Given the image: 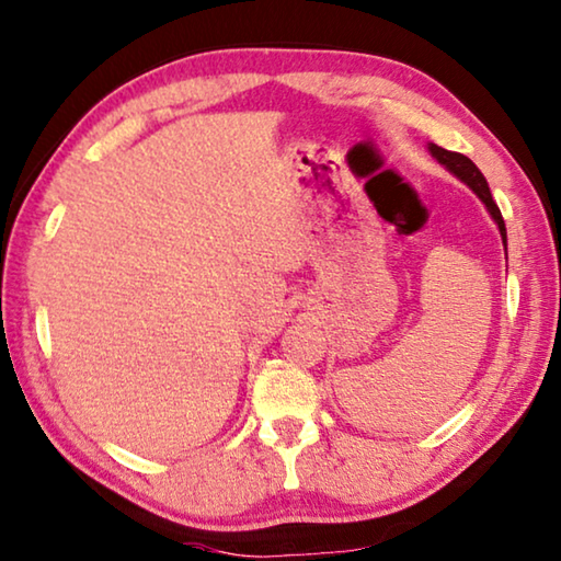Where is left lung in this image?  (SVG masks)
I'll list each match as a JSON object with an SVG mask.
<instances>
[{"mask_svg": "<svg viewBox=\"0 0 561 561\" xmlns=\"http://www.w3.org/2000/svg\"><path fill=\"white\" fill-rule=\"evenodd\" d=\"M431 153H433V158H438V163H443L445 168H448L450 173L458 175V178L462 180V183H468V185L472 187V193L478 195L482 203H485V207H488L490 215H492V220H495V222H497V227H500L502 242H505V250H507V230H505V220H502L500 207L495 205V201H492V193H490V187H488V180L482 178V173L478 170V165H474L468 156H462V153H453V150H445V148L435 146V144H431Z\"/></svg>", "mask_w": 561, "mask_h": 561, "instance_id": "8db88e82", "label": "left lung"}]
</instances>
